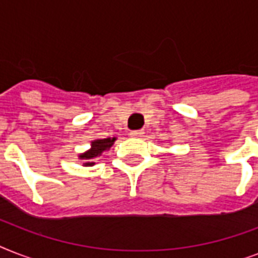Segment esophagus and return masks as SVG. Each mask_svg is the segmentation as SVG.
Masks as SVG:
<instances>
[{
  "label": "esophagus",
  "instance_id": "34e87169",
  "mask_svg": "<svg viewBox=\"0 0 258 258\" xmlns=\"http://www.w3.org/2000/svg\"><path fill=\"white\" fill-rule=\"evenodd\" d=\"M130 137H133V138L143 137V131H142V130H135V131H131V133H130Z\"/></svg>",
  "mask_w": 258,
  "mask_h": 258
}]
</instances>
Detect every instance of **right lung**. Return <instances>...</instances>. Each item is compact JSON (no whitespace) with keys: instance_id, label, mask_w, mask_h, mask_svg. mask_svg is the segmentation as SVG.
Wrapping results in <instances>:
<instances>
[{"instance_id":"add662e5","label":"right lung","mask_w":258,"mask_h":258,"mask_svg":"<svg viewBox=\"0 0 258 258\" xmlns=\"http://www.w3.org/2000/svg\"><path fill=\"white\" fill-rule=\"evenodd\" d=\"M113 142H115V138H112V139H111V138H107V139H97V141H93L92 145H91V150L80 155V158L86 161L84 165L92 166L93 158L100 157L101 153H103L104 150H108L109 147L113 145Z\"/></svg>"}]
</instances>
